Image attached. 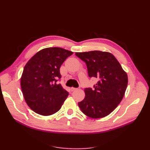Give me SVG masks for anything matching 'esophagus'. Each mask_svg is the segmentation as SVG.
Segmentation results:
<instances>
[{
    "instance_id": "obj_1",
    "label": "esophagus",
    "mask_w": 150,
    "mask_h": 150,
    "mask_svg": "<svg viewBox=\"0 0 150 150\" xmlns=\"http://www.w3.org/2000/svg\"><path fill=\"white\" fill-rule=\"evenodd\" d=\"M76 90H77V88H71V91H76Z\"/></svg>"
}]
</instances>
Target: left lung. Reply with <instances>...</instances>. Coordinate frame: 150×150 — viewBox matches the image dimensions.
<instances>
[{"label":"left lung","mask_w":150,"mask_h":150,"mask_svg":"<svg viewBox=\"0 0 150 150\" xmlns=\"http://www.w3.org/2000/svg\"><path fill=\"white\" fill-rule=\"evenodd\" d=\"M87 66L89 78L98 79L93 88L84 89L86 96L78 103L84 115L101 118L115 110L123 98L128 76L112 54L100 51L76 52Z\"/></svg>","instance_id":"left-lung-1"}]
</instances>
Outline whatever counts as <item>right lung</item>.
<instances>
[{"label": "right lung", "instance_id": "add662e5", "mask_svg": "<svg viewBox=\"0 0 150 150\" xmlns=\"http://www.w3.org/2000/svg\"><path fill=\"white\" fill-rule=\"evenodd\" d=\"M72 54L61 47L46 48L25 66L21 81L22 91L28 105L38 114H54L69 95L57 81L61 78V66Z\"/></svg>", "mask_w": 150, "mask_h": 150}]
</instances>
